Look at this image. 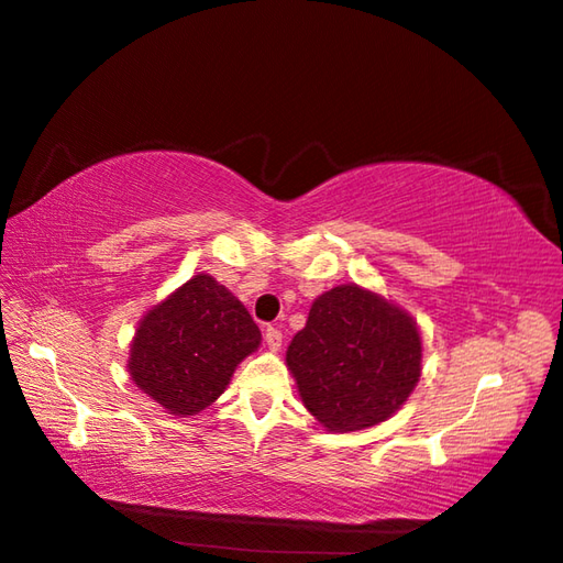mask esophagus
<instances>
[{"label":"esophagus","mask_w":563,"mask_h":563,"mask_svg":"<svg viewBox=\"0 0 563 563\" xmlns=\"http://www.w3.org/2000/svg\"><path fill=\"white\" fill-rule=\"evenodd\" d=\"M263 339H266V345H268L271 351H278L280 345H283V333L275 329V327H268L266 333H263Z\"/></svg>","instance_id":"esophagus-1"}]
</instances>
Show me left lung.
<instances>
[{
  "mask_svg": "<svg viewBox=\"0 0 563 563\" xmlns=\"http://www.w3.org/2000/svg\"><path fill=\"white\" fill-rule=\"evenodd\" d=\"M421 357L413 317L351 283L317 297L285 363L307 411L331 433H351L401 409Z\"/></svg>",
  "mask_w": 563,
  "mask_h": 563,
  "instance_id": "obj_1",
  "label": "left lung"
}]
</instances>
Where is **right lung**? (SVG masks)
Wrapping results in <instances>:
<instances>
[{
    "label": "right lung",
    "mask_w": 563,
    "mask_h": 563,
    "mask_svg": "<svg viewBox=\"0 0 563 563\" xmlns=\"http://www.w3.org/2000/svg\"><path fill=\"white\" fill-rule=\"evenodd\" d=\"M261 345L246 307L198 273L140 319L130 343V379L174 416H196L230 385Z\"/></svg>",
    "instance_id": "obj_1"
}]
</instances>
